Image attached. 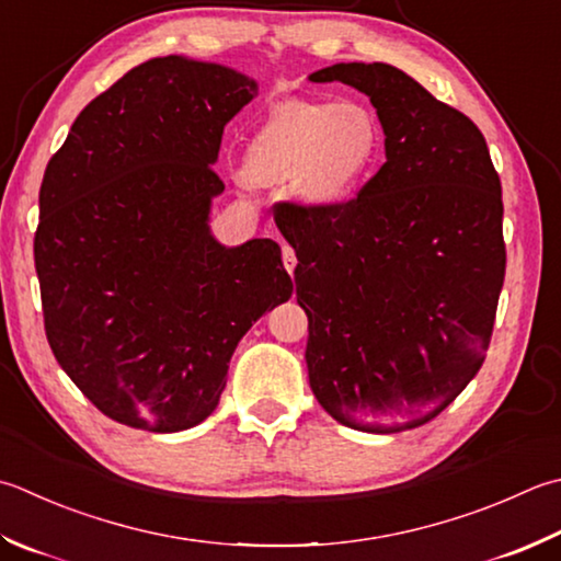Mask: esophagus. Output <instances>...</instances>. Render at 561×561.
I'll return each instance as SVG.
<instances>
[{
  "mask_svg": "<svg viewBox=\"0 0 561 561\" xmlns=\"http://www.w3.org/2000/svg\"><path fill=\"white\" fill-rule=\"evenodd\" d=\"M282 260H284V267H287L289 274H294L296 267V252L289 245H282Z\"/></svg>",
  "mask_w": 561,
  "mask_h": 561,
  "instance_id": "obj_1",
  "label": "esophagus"
}]
</instances>
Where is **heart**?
Instances as JSON below:
<instances>
[{
	"label": "heart",
	"instance_id": "heart-1",
	"mask_svg": "<svg viewBox=\"0 0 561 561\" xmlns=\"http://www.w3.org/2000/svg\"><path fill=\"white\" fill-rule=\"evenodd\" d=\"M381 130L357 102H284L252 134L243 182L272 186L291 178L294 199L328 211L350 202L375 170Z\"/></svg>",
	"mask_w": 561,
	"mask_h": 561
}]
</instances>
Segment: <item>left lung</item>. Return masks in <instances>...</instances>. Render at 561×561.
Listing matches in <instances>:
<instances>
[{
	"instance_id": "8db88e82",
	"label": "left lung",
	"mask_w": 561,
	"mask_h": 561,
	"mask_svg": "<svg viewBox=\"0 0 561 561\" xmlns=\"http://www.w3.org/2000/svg\"><path fill=\"white\" fill-rule=\"evenodd\" d=\"M367 94L387 162L328 211L279 204L318 403L362 433L433 421L486 357L506 274L501 180L474 121L387 62L309 75Z\"/></svg>"
}]
</instances>
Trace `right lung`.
Masks as SVG:
<instances>
[{
	"instance_id": "add662e5",
	"label": "right lung",
	"mask_w": 561,
	"mask_h": 561,
	"mask_svg": "<svg viewBox=\"0 0 561 561\" xmlns=\"http://www.w3.org/2000/svg\"><path fill=\"white\" fill-rule=\"evenodd\" d=\"M252 77L184 55L128 70L75 118L43 174L33 257L55 359L99 411L150 433L214 413L252 323L289 301L282 248H226L224 128Z\"/></svg>"
}]
</instances>
